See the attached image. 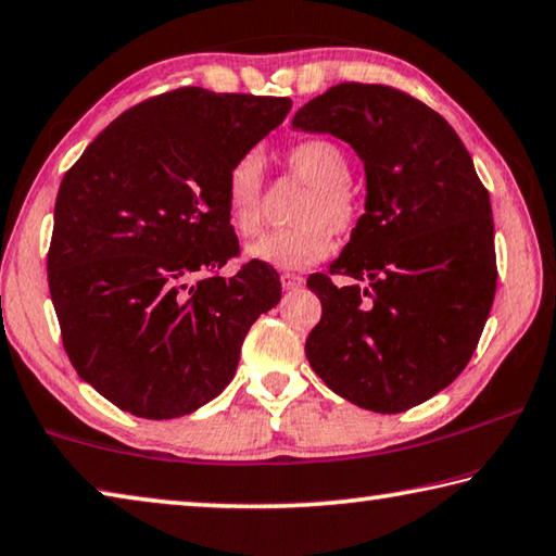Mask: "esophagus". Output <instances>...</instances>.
I'll list each match as a JSON object with an SVG mask.
<instances>
[{"label": "esophagus", "instance_id": "obj_1", "mask_svg": "<svg viewBox=\"0 0 556 556\" xmlns=\"http://www.w3.org/2000/svg\"><path fill=\"white\" fill-rule=\"evenodd\" d=\"M279 281H281V287H285L287 291H291V289H299V287H304V277H299V275H291V271H285V275L279 277Z\"/></svg>", "mask_w": 556, "mask_h": 556}]
</instances>
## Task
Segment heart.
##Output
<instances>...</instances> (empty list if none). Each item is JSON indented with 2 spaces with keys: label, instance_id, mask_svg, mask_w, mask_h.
Here are the masks:
<instances>
[{
  "label": "heart",
  "instance_id": "1",
  "mask_svg": "<svg viewBox=\"0 0 556 556\" xmlns=\"http://www.w3.org/2000/svg\"><path fill=\"white\" fill-rule=\"evenodd\" d=\"M287 172L308 184L294 211L291 228L262 235L248 257L277 269H304L328 257L333 232L351 235L361 225L363 193L351 181L353 164L345 149L328 137H306L281 154ZM225 213L240 238H255L265 223V164L244 154L225 178Z\"/></svg>",
  "mask_w": 556,
  "mask_h": 556
}]
</instances>
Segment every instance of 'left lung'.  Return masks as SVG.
<instances>
[{
    "mask_svg": "<svg viewBox=\"0 0 556 556\" xmlns=\"http://www.w3.org/2000/svg\"><path fill=\"white\" fill-rule=\"evenodd\" d=\"M291 125L345 139L368 176L351 242L306 279L321 299L308 363L357 407L407 412L448 388L481 341L497 287L491 195L448 122L392 86L341 83Z\"/></svg>",
    "mask_w": 556,
    "mask_h": 556,
    "instance_id": "left-lung-1",
    "label": "left lung"
}]
</instances>
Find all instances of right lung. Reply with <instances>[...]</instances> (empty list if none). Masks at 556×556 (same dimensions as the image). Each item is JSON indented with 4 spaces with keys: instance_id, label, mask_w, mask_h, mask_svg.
Instances as JSON below:
<instances>
[{
    "instance_id": "add662e5",
    "label": "right lung",
    "mask_w": 556,
    "mask_h": 556,
    "mask_svg": "<svg viewBox=\"0 0 556 556\" xmlns=\"http://www.w3.org/2000/svg\"><path fill=\"white\" fill-rule=\"evenodd\" d=\"M289 108L191 86L162 92L122 112L65 172L51 301L75 372L122 412L174 419L218 397L250 326L279 304L275 267L220 275L240 257L225 178Z\"/></svg>"
}]
</instances>
